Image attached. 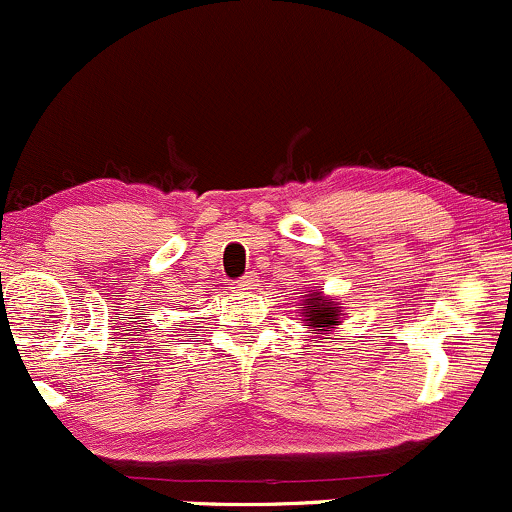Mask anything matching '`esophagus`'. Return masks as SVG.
I'll use <instances>...</instances> for the list:
<instances>
[{
    "label": "esophagus",
    "mask_w": 512,
    "mask_h": 512,
    "mask_svg": "<svg viewBox=\"0 0 512 512\" xmlns=\"http://www.w3.org/2000/svg\"><path fill=\"white\" fill-rule=\"evenodd\" d=\"M255 286H257V276H255V274H248V276H243V279L233 281L231 289H236V291H250V289H255Z\"/></svg>",
    "instance_id": "34e87169"
}]
</instances>
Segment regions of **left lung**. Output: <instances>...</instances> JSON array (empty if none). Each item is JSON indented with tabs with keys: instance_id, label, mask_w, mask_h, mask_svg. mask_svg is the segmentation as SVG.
I'll list each match as a JSON object with an SVG mask.
<instances>
[{
	"instance_id": "left-lung-1",
	"label": "left lung",
	"mask_w": 512,
	"mask_h": 512,
	"mask_svg": "<svg viewBox=\"0 0 512 512\" xmlns=\"http://www.w3.org/2000/svg\"><path fill=\"white\" fill-rule=\"evenodd\" d=\"M303 322L310 332L330 334L334 325L342 322V303L337 298H327L320 289L303 296Z\"/></svg>"
}]
</instances>
